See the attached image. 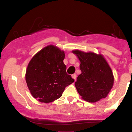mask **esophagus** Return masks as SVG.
<instances>
[{
    "label": "esophagus",
    "instance_id": "esophagus-1",
    "mask_svg": "<svg viewBox=\"0 0 132 132\" xmlns=\"http://www.w3.org/2000/svg\"><path fill=\"white\" fill-rule=\"evenodd\" d=\"M71 77H72V78L76 81V75L75 74H74V75H72V76H71Z\"/></svg>",
    "mask_w": 132,
    "mask_h": 132
}]
</instances>
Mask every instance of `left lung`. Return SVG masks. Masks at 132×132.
Segmentation results:
<instances>
[{
  "label": "left lung",
  "instance_id": "8db88e82",
  "mask_svg": "<svg viewBox=\"0 0 132 132\" xmlns=\"http://www.w3.org/2000/svg\"><path fill=\"white\" fill-rule=\"evenodd\" d=\"M79 59L81 74L75 85L81 98L88 102H96L105 98L113 87L114 77L111 68L102 54L74 50Z\"/></svg>",
  "mask_w": 132,
  "mask_h": 132
}]
</instances>
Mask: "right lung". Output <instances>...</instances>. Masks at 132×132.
<instances>
[{"label":"right lung","instance_id":"obj_1","mask_svg":"<svg viewBox=\"0 0 132 132\" xmlns=\"http://www.w3.org/2000/svg\"><path fill=\"white\" fill-rule=\"evenodd\" d=\"M64 51L48 45L37 53L27 66L25 80L30 93L39 102L50 103L61 97L65 87L74 82L66 72Z\"/></svg>","mask_w":132,"mask_h":132}]
</instances>
